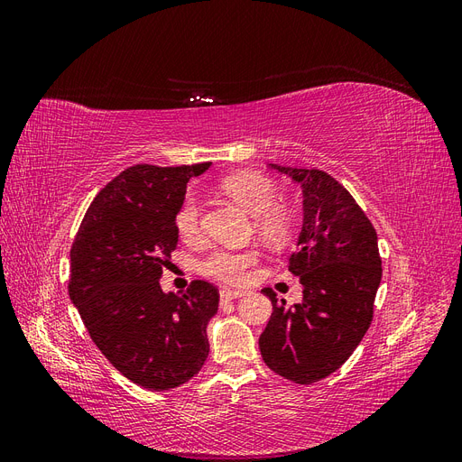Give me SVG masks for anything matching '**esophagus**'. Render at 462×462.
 <instances>
[{"label": "esophagus", "instance_id": "34e87169", "mask_svg": "<svg viewBox=\"0 0 462 462\" xmlns=\"http://www.w3.org/2000/svg\"><path fill=\"white\" fill-rule=\"evenodd\" d=\"M245 295V291H235V289H221L219 291V299L221 302H229V300H235Z\"/></svg>", "mask_w": 462, "mask_h": 462}]
</instances>
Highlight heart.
Here are the masks:
<instances>
[{
	"label": "heart",
	"instance_id": "heart-1",
	"mask_svg": "<svg viewBox=\"0 0 462 462\" xmlns=\"http://www.w3.org/2000/svg\"><path fill=\"white\" fill-rule=\"evenodd\" d=\"M221 189L254 216V227L265 241L282 245L295 231V216L279 204L275 180L258 171H239L221 179ZM200 200L189 192L175 212V229L183 241H197L200 235ZM258 262L254 250H214L200 262V272L223 283H241L250 265Z\"/></svg>",
	"mask_w": 462,
	"mask_h": 462
}]
</instances>
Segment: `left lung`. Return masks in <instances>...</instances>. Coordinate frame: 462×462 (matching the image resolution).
<instances>
[{
	"label": "left lung",
	"instance_id": "left-lung-1",
	"mask_svg": "<svg viewBox=\"0 0 462 462\" xmlns=\"http://www.w3.org/2000/svg\"><path fill=\"white\" fill-rule=\"evenodd\" d=\"M270 167L302 187V229L289 272L304 289L291 309L263 289L273 312L258 343L265 366L306 385L341 368L365 337L382 258L374 226L339 180L319 170Z\"/></svg>",
	"mask_w": 462,
	"mask_h": 462
}]
</instances>
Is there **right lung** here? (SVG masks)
Instances as JSON below:
<instances>
[{
    "label": "right lung",
    "mask_w": 462,
    "mask_h": 462,
    "mask_svg": "<svg viewBox=\"0 0 462 462\" xmlns=\"http://www.w3.org/2000/svg\"><path fill=\"white\" fill-rule=\"evenodd\" d=\"M206 163H138L97 192L71 246L69 297L94 345L133 383L165 391L197 375L209 353L206 328L217 289L197 279L163 292L162 268L177 248L175 212Z\"/></svg>",
    "instance_id": "right-lung-1"
}]
</instances>
